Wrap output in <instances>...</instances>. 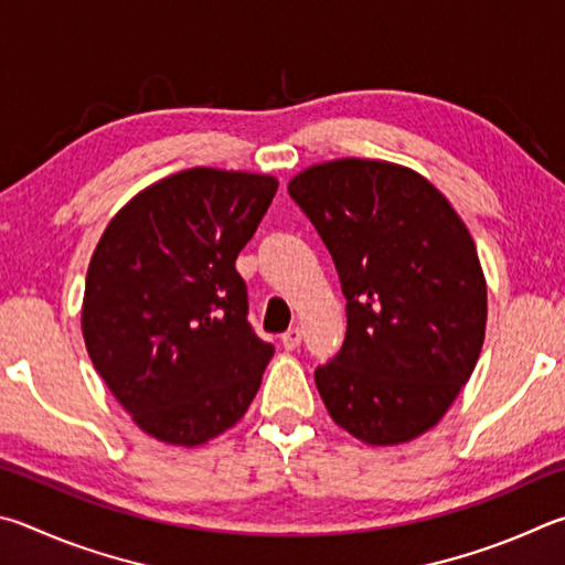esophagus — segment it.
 <instances>
[{"instance_id": "obj_1", "label": "esophagus", "mask_w": 565, "mask_h": 565, "mask_svg": "<svg viewBox=\"0 0 565 565\" xmlns=\"http://www.w3.org/2000/svg\"><path fill=\"white\" fill-rule=\"evenodd\" d=\"M280 342H282L285 350L300 348V342H302V328H290L288 332L280 334Z\"/></svg>"}]
</instances>
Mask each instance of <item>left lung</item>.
<instances>
[{
	"mask_svg": "<svg viewBox=\"0 0 565 565\" xmlns=\"http://www.w3.org/2000/svg\"><path fill=\"white\" fill-rule=\"evenodd\" d=\"M348 298V334L315 384L332 422L370 447L437 427L487 334L477 245L437 185L407 166L334 158L290 178Z\"/></svg>",
	"mask_w": 565,
	"mask_h": 565,
	"instance_id": "obj_1",
	"label": "left lung"
}]
</instances>
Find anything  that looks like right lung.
I'll use <instances>...</instances> for the list:
<instances>
[{"mask_svg": "<svg viewBox=\"0 0 565 565\" xmlns=\"http://www.w3.org/2000/svg\"><path fill=\"white\" fill-rule=\"evenodd\" d=\"M277 178L188 168L138 191L96 243L86 273V352L136 427L201 447L235 427L273 344L247 324L235 257L273 203Z\"/></svg>", "mask_w": 565, "mask_h": 565, "instance_id": "right-lung-1", "label": "right lung"}]
</instances>
